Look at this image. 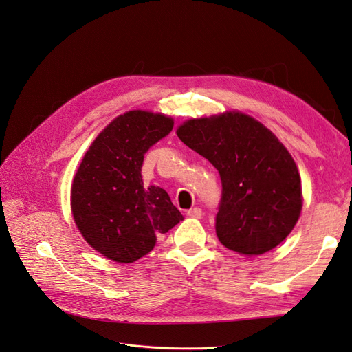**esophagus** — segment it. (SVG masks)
I'll return each instance as SVG.
<instances>
[{"mask_svg":"<svg viewBox=\"0 0 352 352\" xmlns=\"http://www.w3.org/2000/svg\"><path fill=\"white\" fill-rule=\"evenodd\" d=\"M186 214L189 216V217H195V219H201V216H202V210L199 208V207H194V208H190Z\"/></svg>","mask_w":352,"mask_h":352,"instance_id":"obj_1","label":"esophagus"}]
</instances>
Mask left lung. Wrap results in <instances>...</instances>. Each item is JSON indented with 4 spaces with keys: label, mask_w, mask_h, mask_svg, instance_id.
Returning a JSON list of instances; mask_svg holds the SVG:
<instances>
[{
    "label": "left lung",
    "mask_w": 352,
    "mask_h": 352,
    "mask_svg": "<svg viewBox=\"0 0 352 352\" xmlns=\"http://www.w3.org/2000/svg\"><path fill=\"white\" fill-rule=\"evenodd\" d=\"M177 136L220 175L216 233L226 248L260 255L289 235L302 208L301 179L267 127L233 111L188 120Z\"/></svg>",
    "instance_id": "left-lung-1"
}]
</instances>
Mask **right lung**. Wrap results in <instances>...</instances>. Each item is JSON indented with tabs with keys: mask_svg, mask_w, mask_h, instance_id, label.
<instances>
[{
	"mask_svg": "<svg viewBox=\"0 0 352 352\" xmlns=\"http://www.w3.org/2000/svg\"><path fill=\"white\" fill-rule=\"evenodd\" d=\"M173 129L163 114L127 111L114 119L85 154L72 185V212L94 250L117 263L150 252L157 235L180 220L160 186H144V155Z\"/></svg>",
	"mask_w": 352,
	"mask_h": 352,
	"instance_id": "add662e5",
	"label": "right lung"
}]
</instances>
